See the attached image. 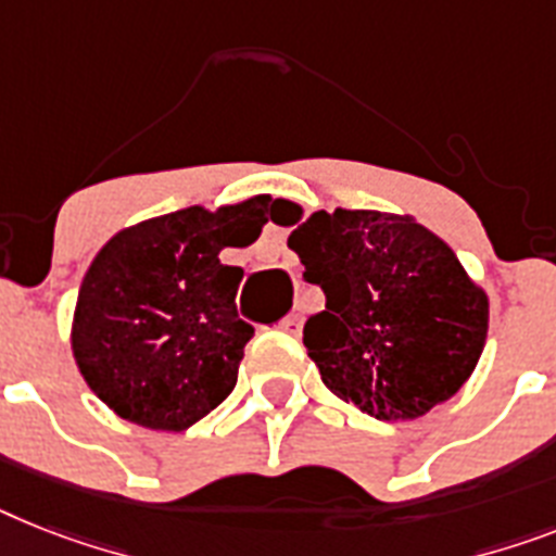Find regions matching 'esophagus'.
<instances>
[{
    "instance_id": "34e87169",
    "label": "esophagus",
    "mask_w": 556,
    "mask_h": 556,
    "mask_svg": "<svg viewBox=\"0 0 556 556\" xmlns=\"http://www.w3.org/2000/svg\"><path fill=\"white\" fill-rule=\"evenodd\" d=\"M301 327H304V320L301 315H289V318L281 320V329L289 334H301Z\"/></svg>"
}]
</instances>
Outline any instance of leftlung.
<instances>
[{
    "mask_svg": "<svg viewBox=\"0 0 556 556\" xmlns=\"http://www.w3.org/2000/svg\"><path fill=\"white\" fill-rule=\"evenodd\" d=\"M287 244L327 295L304 324V346L338 397L378 420H415L471 378L489 295L432 229L338 206L312 213Z\"/></svg>",
    "mask_w": 556,
    "mask_h": 556,
    "instance_id": "obj_1",
    "label": "left lung"
}]
</instances>
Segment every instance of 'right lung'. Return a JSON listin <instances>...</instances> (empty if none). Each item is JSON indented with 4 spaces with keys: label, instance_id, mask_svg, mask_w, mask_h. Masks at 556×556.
Segmentation results:
<instances>
[{
    "label": "right lung",
    "instance_id": "obj_1",
    "mask_svg": "<svg viewBox=\"0 0 556 556\" xmlns=\"http://www.w3.org/2000/svg\"><path fill=\"white\" fill-rule=\"evenodd\" d=\"M261 204L264 195L218 210L187 206L118 229L96 252L71 346L108 409L155 432H185L227 401L255 329L236 309L244 269L218 255L261 236Z\"/></svg>",
    "mask_w": 556,
    "mask_h": 556
}]
</instances>
